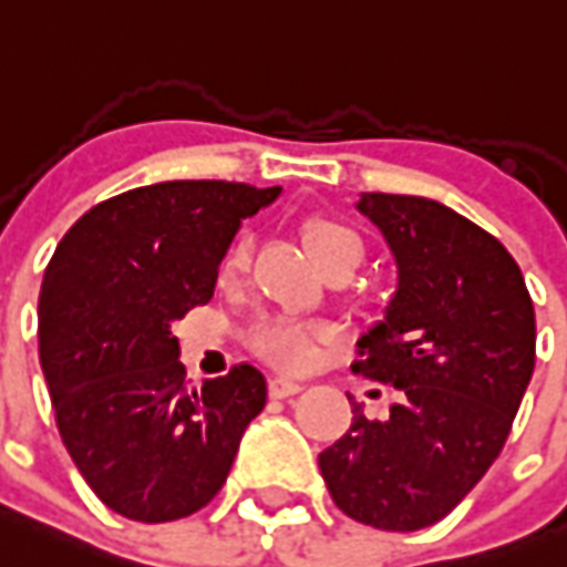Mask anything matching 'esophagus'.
Returning a JSON list of instances; mask_svg holds the SVG:
<instances>
[{"label": "esophagus", "mask_w": 567, "mask_h": 567, "mask_svg": "<svg viewBox=\"0 0 567 567\" xmlns=\"http://www.w3.org/2000/svg\"><path fill=\"white\" fill-rule=\"evenodd\" d=\"M301 384L292 379H284V375H278V379H271L269 381V393L275 399H289V396H296V393H301Z\"/></svg>", "instance_id": "obj_1"}]
</instances>
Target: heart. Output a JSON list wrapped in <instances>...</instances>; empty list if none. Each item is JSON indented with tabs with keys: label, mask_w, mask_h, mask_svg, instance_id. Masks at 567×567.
I'll return each instance as SVG.
<instances>
[{
	"label": "heart",
	"mask_w": 567,
	"mask_h": 567,
	"mask_svg": "<svg viewBox=\"0 0 567 567\" xmlns=\"http://www.w3.org/2000/svg\"><path fill=\"white\" fill-rule=\"evenodd\" d=\"M301 234H305L307 251H310L319 269L337 260H352L354 266L361 262L363 236L354 230L352 224L340 221V218H328V215H316V218H307ZM248 260H251V243H248V236H236L221 257V269H218L221 278H239L248 269ZM248 340H251L254 352L262 354L275 367L305 370L307 363L313 361L319 331L310 328V324L289 322V319H260L251 328Z\"/></svg>",
	"instance_id": "b5f03b06"
}]
</instances>
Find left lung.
<instances>
[{
	"instance_id": "8db88e82",
	"label": "left lung",
	"mask_w": 567,
	"mask_h": 567,
	"mask_svg": "<svg viewBox=\"0 0 567 567\" xmlns=\"http://www.w3.org/2000/svg\"><path fill=\"white\" fill-rule=\"evenodd\" d=\"M399 269L384 319L358 340L354 372L399 399L319 455L333 503L358 524H437L488 473L535 367V310L503 245L450 206L363 192L358 200Z\"/></svg>"
}]
</instances>
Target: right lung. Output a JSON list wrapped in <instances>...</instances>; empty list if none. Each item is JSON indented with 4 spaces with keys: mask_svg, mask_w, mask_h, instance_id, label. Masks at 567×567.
I'll return each mask as SVG.
<instances>
[{
    "mask_svg": "<svg viewBox=\"0 0 567 567\" xmlns=\"http://www.w3.org/2000/svg\"><path fill=\"white\" fill-rule=\"evenodd\" d=\"M280 186L168 179L91 206L52 254L38 343L70 458L117 515L165 524L221 491L266 379L239 363L192 388L171 324L213 298L243 218Z\"/></svg>",
    "mask_w": 567,
    "mask_h": 567,
    "instance_id": "obj_1",
    "label": "right lung"
}]
</instances>
